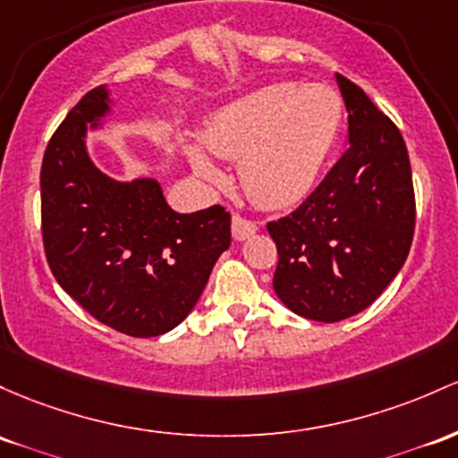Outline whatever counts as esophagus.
Masks as SVG:
<instances>
[{
    "instance_id": "34e87169",
    "label": "esophagus",
    "mask_w": 458,
    "mask_h": 458,
    "mask_svg": "<svg viewBox=\"0 0 458 458\" xmlns=\"http://www.w3.org/2000/svg\"><path fill=\"white\" fill-rule=\"evenodd\" d=\"M256 233L254 221L241 217V215H233V237L237 241L250 239Z\"/></svg>"
}]
</instances>
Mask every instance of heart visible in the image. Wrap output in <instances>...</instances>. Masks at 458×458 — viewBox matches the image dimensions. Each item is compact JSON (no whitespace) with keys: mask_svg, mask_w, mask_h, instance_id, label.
<instances>
[{"mask_svg":"<svg viewBox=\"0 0 458 458\" xmlns=\"http://www.w3.org/2000/svg\"><path fill=\"white\" fill-rule=\"evenodd\" d=\"M344 114L339 93L326 84L278 82L215 114L202 139L219 158L241 160V182L256 202L284 208L315 187L339 140ZM191 163L210 182L221 178L198 149Z\"/></svg>","mask_w":458,"mask_h":458,"instance_id":"heart-1","label":"heart"}]
</instances>
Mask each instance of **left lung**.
<instances>
[{"label": "left lung", "instance_id": "obj_1", "mask_svg": "<svg viewBox=\"0 0 458 458\" xmlns=\"http://www.w3.org/2000/svg\"><path fill=\"white\" fill-rule=\"evenodd\" d=\"M350 148L293 213L269 221L278 248L274 291L306 319L360 313L395 278L415 233L411 160L398 125L336 73Z\"/></svg>", "mask_w": 458, "mask_h": 458}]
</instances>
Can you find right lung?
I'll return each instance as SVG.
<instances>
[{
	"instance_id": "right-lung-1",
	"label": "right lung",
	"mask_w": 458,
	"mask_h": 458,
	"mask_svg": "<svg viewBox=\"0 0 458 458\" xmlns=\"http://www.w3.org/2000/svg\"><path fill=\"white\" fill-rule=\"evenodd\" d=\"M108 110L104 87L69 110L45 148L41 233L58 284L95 319L128 336L175 328L230 248V213L182 215L156 180L117 182L90 163L87 123Z\"/></svg>"
}]
</instances>
